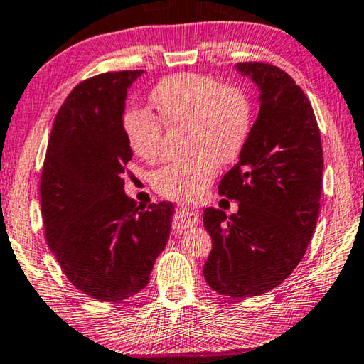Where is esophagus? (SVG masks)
Returning a JSON list of instances; mask_svg holds the SVG:
<instances>
[{
  "label": "esophagus",
  "instance_id": "esophagus-1",
  "mask_svg": "<svg viewBox=\"0 0 364 364\" xmlns=\"http://www.w3.org/2000/svg\"><path fill=\"white\" fill-rule=\"evenodd\" d=\"M199 222V213L189 207H180V210L173 217V230L175 232H183L189 227H193Z\"/></svg>",
  "mask_w": 364,
  "mask_h": 364
}]
</instances>
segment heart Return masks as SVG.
<instances>
[{
	"label": "heart",
	"instance_id": "heart-1",
	"mask_svg": "<svg viewBox=\"0 0 364 364\" xmlns=\"http://www.w3.org/2000/svg\"><path fill=\"white\" fill-rule=\"evenodd\" d=\"M157 117L142 108H129L123 129L131 151L152 161L161 152L164 124L188 126L186 159L155 171L154 189L165 198L194 200L215 178L218 166L230 164L243 151L252 129V103L233 84L198 73H176L151 92Z\"/></svg>",
	"mask_w": 364,
	"mask_h": 364
}]
</instances>
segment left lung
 Returning <instances> with one entry per match:
<instances>
[{
  "mask_svg": "<svg viewBox=\"0 0 364 364\" xmlns=\"http://www.w3.org/2000/svg\"><path fill=\"white\" fill-rule=\"evenodd\" d=\"M261 90V107L240 161L218 194L238 212L204 210L212 251L204 279L220 295L246 299L279 287L313 238L322 191V144L313 107L285 71L269 63L236 65Z\"/></svg>",
  "mask_w": 364,
  "mask_h": 364,
  "instance_id": "8db88e82",
  "label": "left lung"
}]
</instances>
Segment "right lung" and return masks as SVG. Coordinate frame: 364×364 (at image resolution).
Segmentation results:
<instances>
[{"label":"right lung","instance_id":"1","mask_svg":"<svg viewBox=\"0 0 364 364\" xmlns=\"http://www.w3.org/2000/svg\"><path fill=\"white\" fill-rule=\"evenodd\" d=\"M142 73H103L71 90L53 121L40 178L51 252L77 290L107 303L128 299L149 284L175 209L166 200L146 209L124 194L132 159L124 100Z\"/></svg>","mask_w":364,"mask_h":364}]
</instances>
